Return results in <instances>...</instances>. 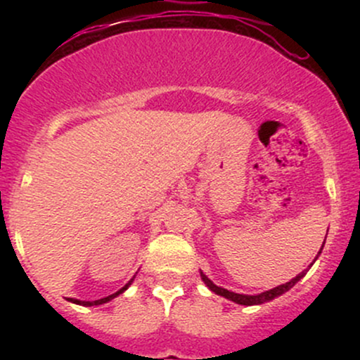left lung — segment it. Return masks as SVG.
<instances>
[{"label":"left lung","instance_id":"1","mask_svg":"<svg viewBox=\"0 0 360 360\" xmlns=\"http://www.w3.org/2000/svg\"><path fill=\"white\" fill-rule=\"evenodd\" d=\"M321 249H323V245H321ZM321 249H320V252H321ZM320 252H318V254H320ZM303 274H304V272H301V274L296 276L295 279L289 281V283L281 284V286H278V288H272V289H269V291H264V292H260V295H255V296L238 295V292H232V291H229V289L218 288L217 284H213L212 281L206 278L203 272H201V279H203L206 286L212 289L213 292H217V295H220V296H223V298H226V300H232L233 303H237V304H245V307H250V304H262V303H267V301L278 298V296L283 295V292L289 291V289L295 286V284L298 283L301 278H303Z\"/></svg>","mask_w":360,"mask_h":360}]
</instances>
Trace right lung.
<instances>
[{
    "instance_id": "1",
    "label": "right lung",
    "mask_w": 360,
    "mask_h": 360,
    "mask_svg": "<svg viewBox=\"0 0 360 360\" xmlns=\"http://www.w3.org/2000/svg\"><path fill=\"white\" fill-rule=\"evenodd\" d=\"M131 281H134V279H131ZM131 281H130V283H128V284H127V286H125V288H122V289H120V291H117V292H115V295H111V296H106V298H101V300H96V301H79V300H72V298H71V301H72V303L82 304V307H93V304H103V303H106V301H110V300L117 298V296H118V295H122V292H123V291H125V289H127L128 286H130V284H131Z\"/></svg>"
}]
</instances>
